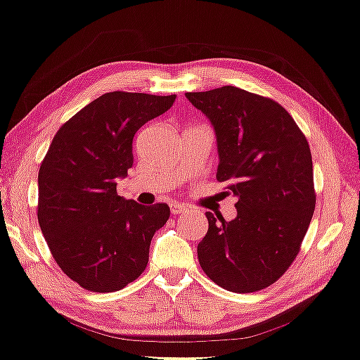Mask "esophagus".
Returning <instances> with one entry per match:
<instances>
[{
    "label": "esophagus",
    "instance_id": "esophagus-1",
    "mask_svg": "<svg viewBox=\"0 0 360 360\" xmlns=\"http://www.w3.org/2000/svg\"><path fill=\"white\" fill-rule=\"evenodd\" d=\"M169 208H171V213H173V214L184 213V212L187 210V207L182 205V203H179V202H173V203H171V205H169Z\"/></svg>",
    "mask_w": 360,
    "mask_h": 360
}]
</instances>
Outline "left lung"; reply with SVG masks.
I'll list each match as a JSON object with an SVG mask.
<instances>
[{
  "label": "left lung",
  "instance_id": "obj_1",
  "mask_svg": "<svg viewBox=\"0 0 360 360\" xmlns=\"http://www.w3.org/2000/svg\"><path fill=\"white\" fill-rule=\"evenodd\" d=\"M186 98L212 122L217 179L238 198L231 221L207 212L202 270L233 292L275 283L296 259L315 210L312 155L291 115L265 96L224 85Z\"/></svg>",
  "mask_w": 360,
  "mask_h": 360
}]
</instances>
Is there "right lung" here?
<instances>
[{"label":"right lung","mask_w":360,"mask_h":360,"mask_svg":"<svg viewBox=\"0 0 360 360\" xmlns=\"http://www.w3.org/2000/svg\"><path fill=\"white\" fill-rule=\"evenodd\" d=\"M176 95L110 92L74 115L39 171V223L61 270L94 292H115L142 275L150 240L169 218L166 203L116 194L132 166V139Z\"/></svg>","instance_id":"add662e5"}]
</instances>
